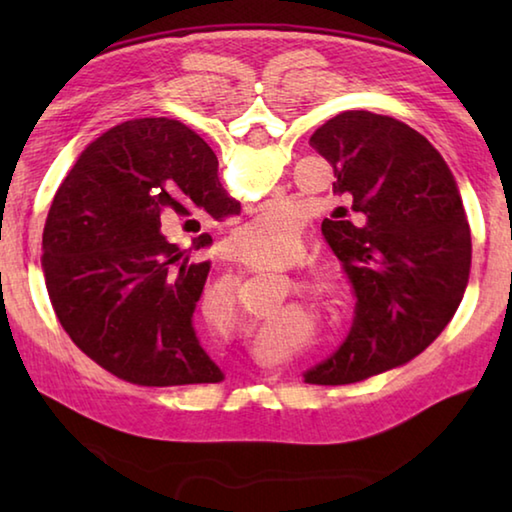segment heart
I'll return each mask as SVG.
<instances>
[{"instance_id":"heart-1","label":"heart","mask_w":512,"mask_h":512,"mask_svg":"<svg viewBox=\"0 0 512 512\" xmlns=\"http://www.w3.org/2000/svg\"><path fill=\"white\" fill-rule=\"evenodd\" d=\"M298 235V223L291 219L289 214H284L280 210H271L262 216H257L255 221H250L232 235L230 239V248L235 257H239L241 262L246 264H273L280 262V259L289 253L293 241H296ZM300 250H293V253L284 259V268H291L298 262ZM309 293H316V296H332L334 287L332 282L325 280V277H318V280L309 282L305 287ZM216 311H219V320L223 329H232L237 320V311H235V291L232 287L219 289V296H216ZM277 334H280V327L273 325L266 332V341L280 348L277 343Z\"/></svg>"}]
</instances>
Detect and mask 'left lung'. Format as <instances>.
Returning a JSON list of instances; mask_svg holds the SVG:
<instances>
[{
    "instance_id": "left-lung-1",
    "label": "left lung",
    "mask_w": 512,
    "mask_h": 512,
    "mask_svg": "<svg viewBox=\"0 0 512 512\" xmlns=\"http://www.w3.org/2000/svg\"><path fill=\"white\" fill-rule=\"evenodd\" d=\"M309 144L357 214L323 221L357 305L339 350L302 377L354 384L418 357L452 320L470 277V225L443 155L402 121L345 110Z\"/></svg>"
}]
</instances>
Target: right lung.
I'll use <instances>...</instances> for the list:
<instances>
[{
    "mask_svg": "<svg viewBox=\"0 0 512 512\" xmlns=\"http://www.w3.org/2000/svg\"><path fill=\"white\" fill-rule=\"evenodd\" d=\"M235 212L214 151L180 121L103 133L58 187L42 235L47 291L69 339L140 386L223 381L194 327L210 264L171 239Z\"/></svg>",
    "mask_w": 512,
    "mask_h": 512,
    "instance_id": "add662e5",
    "label": "right lung"
}]
</instances>
